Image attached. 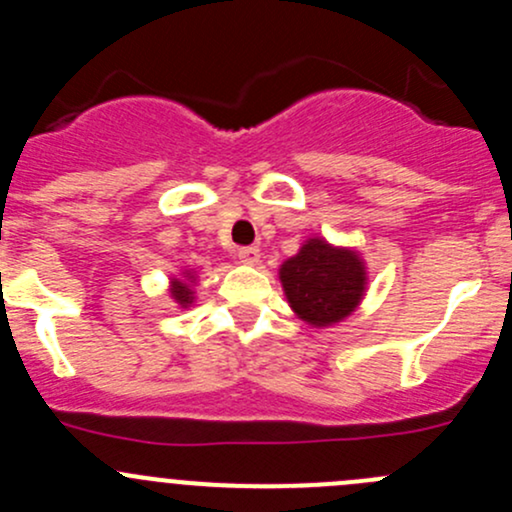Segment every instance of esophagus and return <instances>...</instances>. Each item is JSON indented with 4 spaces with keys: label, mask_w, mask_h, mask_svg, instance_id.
<instances>
[{
    "label": "esophagus",
    "mask_w": 512,
    "mask_h": 512,
    "mask_svg": "<svg viewBox=\"0 0 512 512\" xmlns=\"http://www.w3.org/2000/svg\"><path fill=\"white\" fill-rule=\"evenodd\" d=\"M237 260H240L242 265H257V262H260V250H257V247H240V250H237Z\"/></svg>",
    "instance_id": "esophagus-1"
}]
</instances>
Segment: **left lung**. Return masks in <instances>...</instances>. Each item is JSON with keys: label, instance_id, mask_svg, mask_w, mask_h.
Listing matches in <instances>:
<instances>
[{"label": "left lung", "instance_id": "left-lung-1", "mask_svg": "<svg viewBox=\"0 0 512 512\" xmlns=\"http://www.w3.org/2000/svg\"><path fill=\"white\" fill-rule=\"evenodd\" d=\"M289 307L312 327H329L359 307L366 292V267L354 250L312 237L280 267Z\"/></svg>", "mask_w": 512, "mask_h": 512}]
</instances>
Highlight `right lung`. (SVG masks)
Segmentation results:
<instances>
[{
  "label": "right lung",
  "mask_w": 512,
  "mask_h": 512,
  "mask_svg": "<svg viewBox=\"0 0 512 512\" xmlns=\"http://www.w3.org/2000/svg\"><path fill=\"white\" fill-rule=\"evenodd\" d=\"M190 277H193V275H190V272H185V279L193 282ZM170 294H173V299L180 304V307H190V304H193V289H190V285L185 283L184 280H173Z\"/></svg>",
  "instance_id": "obj_1"
}]
</instances>
